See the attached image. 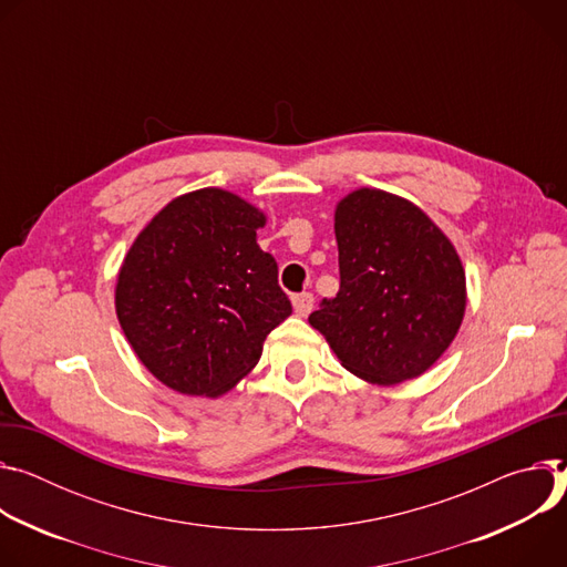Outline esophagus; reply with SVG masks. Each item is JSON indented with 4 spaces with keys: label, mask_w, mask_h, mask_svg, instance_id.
<instances>
[{
    "label": "esophagus",
    "mask_w": 567,
    "mask_h": 567,
    "mask_svg": "<svg viewBox=\"0 0 567 567\" xmlns=\"http://www.w3.org/2000/svg\"><path fill=\"white\" fill-rule=\"evenodd\" d=\"M312 295L310 292H301V295H295L292 297V308H295V316H299V318H306L308 312L312 310Z\"/></svg>",
    "instance_id": "1"
}]
</instances>
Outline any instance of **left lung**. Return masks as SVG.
<instances>
[{
  "label": "left lung",
  "instance_id": "1",
  "mask_svg": "<svg viewBox=\"0 0 567 567\" xmlns=\"http://www.w3.org/2000/svg\"><path fill=\"white\" fill-rule=\"evenodd\" d=\"M333 220L340 290L308 324L369 385L419 379L451 347L466 312L455 245L421 207L373 186L340 198Z\"/></svg>",
  "mask_w": 567,
  "mask_h": 567
}]
</instances>
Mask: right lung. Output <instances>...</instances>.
<instances>
[{
  "instance_id": "add662e5",
  "label": "right lung",
  "mask_w": 567,
  "mask_h": 567,
  "mask_svg": "<svg viewBox=\"0 0 567 567\" xmlns=\"http://www.w3.org/2000/svg\"><path fill=\"white\" fill-rule=\"evenodd\" d=\"M266 220L245 198L205 186L162 207L125 251L116 318L140 362L168 390L227 394L292 312L277 261L257 243Z\"/></svg>"
}]
</instances>
